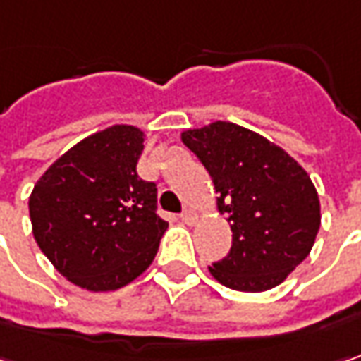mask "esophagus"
<instances>
[{
    "label": "esophagus",
    "instance_id": "1",
    "mask_svg": "<svg viewBox=\"0 0 361 361\" xmlns=\"http://www.w3.org/2000/svg\"><path fill=\"white\" fill-rule=\"evenodd\" d=\"M181 220L185 222V224H194L197 220V214L196 210H192V208H188V210H183L181 212V216H180Z\"/></svg>",
    "mask_w": 361,
    "mask_h": 361
}]
</instances>
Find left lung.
<instances>
[{
	"mask_svg": "<svg viewBox=\"0 0 361 361\" xmlns=\"http://www.w3.org/2000/svg\"><path fill=\"white\" fill-rule=\"evenodd\" d=\"M181 141L208 169L218 210L232 228V248L212 262V276L248 293L283 283L311 252L322 224L305 169L262 135L228 121L190 129Z\"/></svg>",
	"mask_w": 361,
	"mask_h": 361,
	"instance_id": "8db88e82",
	"label": "left lung"
}]
</instances>
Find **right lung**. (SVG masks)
<instances>
[{"label":"right lung","mask_w":361,"mask_h":361,"mask_svg":"<svg viewBox=\"0 0 361 361\" xmlns=\"http://www.w3.org/2000/svg\"><path fill=\"white\" fill-rule=\"evenodd\" d=\"M143 131L113 125L76 143L34 185L30 218L48 260L74 285L115 290L149 267L167 222L137 173Z\"/></svg>","instance_id":"obj_1"}]
</instances>
